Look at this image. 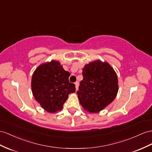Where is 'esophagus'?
<instances>
[{
  "instance_id": "esophagus-1",
  "label": "esophagus",
  "mask_w": 152,
  "mask_h": 152,
  "mask_svg": "<svg viewBox=\"0 0 152 152\" xmlns=\"http://www.w3.org/2000/svg\"><path fill=\"white\" fill-rule=\"evenodd\" d=\"M75 87H76V91L78 90V86H79V82L78 81H76V82L75 83Z\"/></svg>"
}]
</instances>
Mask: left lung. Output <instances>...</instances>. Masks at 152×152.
I'll return each instance as SVG.
<instances>
[{
  "mask_svg": "<svg viewBox=\"0 0 152 152\" xmlns=\"http://www.w3.org/2000/svg\"><path fill=\"white\" fill-rule=\"evenodd\" d=\"M77 98L83 109L98 113L110 104L118 94V78L113 67L107 61L97 60L83 69Z\"/></svg>",
  "mask_w": 152,
  "mask_h": 152,
  "instance_id": "8db88e82",
  "label": "left lung"
}]
</instances>
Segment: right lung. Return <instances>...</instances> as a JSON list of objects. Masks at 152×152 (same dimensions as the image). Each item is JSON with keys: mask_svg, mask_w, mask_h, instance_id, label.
I'll list each match as a JSON object with an SVG mask.
<instances>
[{"mask_svg": "<svg viewBox=\"0 0 152 152\" xmlns=\"http://www.w3.org/2000/svg\"><path fill=\"white\" fill-rule=\"evenodd\" d=\"M70 72L58 61L42 64L31 78L33 95L42 108L49 113L61 110L69 94L75 92V85L69 82Z\"/></svg>", "mask_w": 152, "mask_h": 152, "instance_id": "add662e5", "label": "right lung"}]
</instances>
